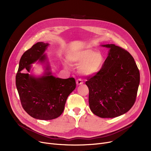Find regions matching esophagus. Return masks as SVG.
Returning <instances> with one entry per match:
<instances>
[{"mask_svg":"<svg viewBox=\"0 0 151 151\" xmlns=\"http://www.w3.org/2000/svg\"><path fill=\"white\" fill-rule=\"evenodd\" d=\"M76 82L77 85H81V84H83V80H81V78L78 79V80H76Z\"/></svg>","mask_w":151,"mask_h":151,"instance_id":"obj_1","label":"esophagus"}]
</instances>
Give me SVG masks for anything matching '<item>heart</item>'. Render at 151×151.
Masks as SVG:
<instances>
[{
    "label": "heart",
    "mask_w": 151,
    "mask_h": 151,
    "mask_svg": "<svg viewBox=\"0 0 151 151\" xmlns=\"http://www.w3.org/2000/svg\"><path fill=\"white\" fill-rule=\"evenodd\" d=\"M69 60L75 63H80L79 70L86 76L94 75L100 70L103 56L100 52L91 48H84L69 53Z\"/></svg>",
    "instance_id": "b5f03b06"
}]
</instances>
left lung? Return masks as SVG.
Listing matches in <instances>:
<instances>
[{"mask_svg": "<svg viewBox=\"0 0 151 151\" xmlns=\"http://www.w3.org/2000/svg\"><path fill=\"white\" fill-rule=\"evenodd\" d=\"M109 48L101 69L87 78L89 104L92 112L101 118H113L125 114L136 101L140 75L132 55L114 44Z\"/></svg>", "mask_w": 151, "mask_h": 151, "instance_id": "1", "label": "left lung"}]
</instances>
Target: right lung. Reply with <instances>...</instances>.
I'll list each match as a JSON object with an SVG mask.
<instances>
[{
  "label": "right lung",
  "mask_w": 151,
  "mask_h": 151,
  "mask_svg": "<svg viewBox=\"0 0 151 151\" xmlns=\"http://www.w3.org/2000/svg\"><path fill=\"white\" fill-rule=\"evenodd\" d=\"M48 43L38 42L22 54L16 75V86L22 106L31 117L41 120H51L60 116L71 92L76 88L75 78H55L50 71L35 78L29 72L31 64L37 60L45 62L44 52ZM48 67L46 70H48Z\"/></svg>",
  "instance_id": "right-lung-1"
}]
</instances>
